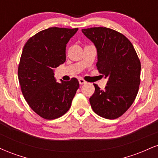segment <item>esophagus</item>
Returning <instances> with one entry per match:
<instances>
[{"label": "esophagus", "mask_w": 158, "mask_h": 158, "mask_svg": "<svg viewBox=\"0 0 158 158\" xmlns=\"http://www.w3.org/2000/svg\"><path fill=\"white\" fill-rule=\"evenodd\" d=\"M79 84H80V85H84V84H86L87 81L81 78V79H79Z\"/></svg>", "instance_id": "esophagus-1"}]
</instances>
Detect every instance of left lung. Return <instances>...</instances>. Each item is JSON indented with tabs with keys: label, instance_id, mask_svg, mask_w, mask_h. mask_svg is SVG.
<instances>
[{
	"label": "left lung",
	"instance_id": "8db88e82",
	"mask_svg": "<svg viewBox=\"0 0 158 158\" xmlns=\"http://www.w3.org/2000/svg\"><path fill=\"white\" fill-rule=\"evenodd\" d=\"M81 31L97 48L98 71L108 79L104 90L94 84L95 92L90 98L92 109L103 118H118L131 107L138 93L140 61L131 41L120 32L102 27Z\"/></svg>",
	"mask_w": 158,
	"mask_h": 158
}]
</instances>
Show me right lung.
I'll use <instances>...</instances> for the list:
<instances>
[{
  "instance_id": "add662e5",
  "label": "right lung",
  "mask_w": 158,
  "mask_h": 158,
  "mask_svg": "<svg viewBox=\"0 0 158 158\" xmlns=\"http://www.w3.org/2000/svg\"><path fill=\"white\" fill-rule=\"evenodd\" d=\"M78 28L50 27L28 39L18 68L21 92L38 115L54 119L68 112L79 87L77 78L57 82L53 69L66 60V44Z\"/></svg>"
}]
</instances>
